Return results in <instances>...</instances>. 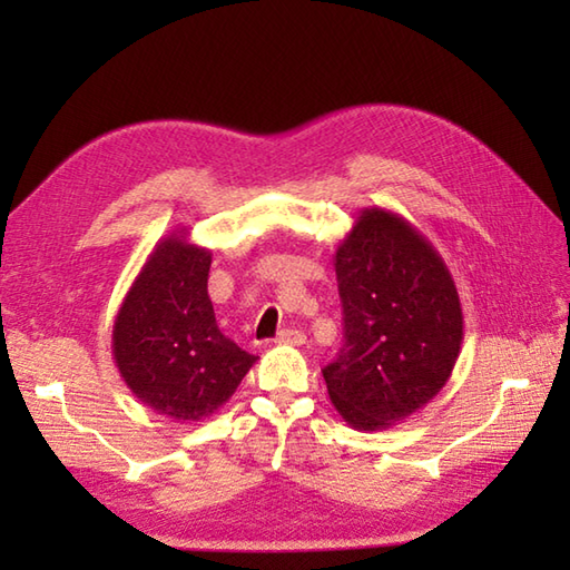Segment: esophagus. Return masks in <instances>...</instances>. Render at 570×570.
<instances>
[{
    "mask_svg": "<svg viewBox=\"0 0 570 570\" xmlns=\"http://www.w3.org/2000/svg\"><path fill=\"white\" fill-rule=\"evenodd\" d=\"M276 343H292V345H304L306 343V335L296 331V328H284L278 331L276 335Z\"/></svg>",
    "mask_w": 570,
    "mask_h": 570,
    "instance_id": "esophagus-1",
    "label": "esophagus"
}]
</instances>
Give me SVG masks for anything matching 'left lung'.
<instances>
[{
	"label": "left lung",
	"mask_w": 570,
	"mask_h": 570,
	"mask_svg": "<svg viewBox=\"0 0 570 570\" xmlns=\"http://www.w3.org/2000/svg\"><path fill=\"white\" fill-rule=\"evenodd\" d=\"M343 347L323 367L350 426L382 431L439 394L460 355L463 308L441 254L402 215L365 208L335 249Z\"/></svg>",
	"instance_id": "8db88e82"
}]
</instances>
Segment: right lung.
<instances>
[{
  "label": "right lung",
  "mask_w": 570,
  "mask_h": 570,
  "mask_svg": "<svg viewBox=\"0 0 570 570\" xmlns=\"http://www.w3.org/2000/svg\"><path fill=\"white\" fill-rule=\"evenodd\" d=\"M210 262L186 229L164 237L112 325V357L131 394L178 423L213 416L257 362L217 328Z\"/></svg>",
  "instance_id": "add662e5"
}]
</instances>
